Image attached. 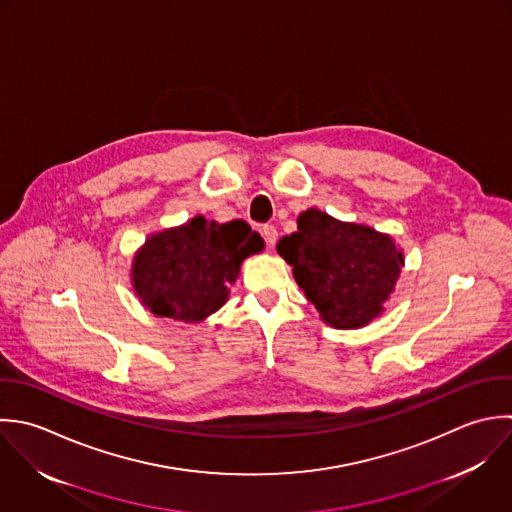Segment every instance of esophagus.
Listing matches in <instances>:
<instances>
[{
    "mask_svg": "<svg viewBox=\"0 0 512 512\" xmlns=\"http://www.w3.org/2000/svg\"><path fill=\"white\" fill-rule=\"evenodd\" d=\"M261 233H263V237H265L267 247H269V249H273V247H275V243H277V229H275L273 225H265V227L261 229Z\"/></svg>",
    "mask_w": 512,
    "mask_h": 512,
    "instance_id": "1",
    "label": "esophagus"
}]
</instances>
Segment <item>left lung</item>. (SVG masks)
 <instances>
[{"label":"left lung","mask_w":512,"mask_h":512,"mask_svg":"<svg viewBox=\"0 0 512 512\" xmlns=\"http://www.w3.org/2000/svg\"><path fill=\"white\" fill-rule=\"evenodd\" d=\"M277 253L321 319L337 329H359L379 317L405 265L391 235L315 207L299 215L297 231L277 243Z\"/></svg>","instance_id":"obj_1"}]
</instances>
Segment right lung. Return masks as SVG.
<instances>
[{"label": "right lung", "instance_id": "add662e5", "mask_svg": "<svg viewBox=\"0 0 512 512\" xmlns=\"http://www.w3.org/2000/svg\"><path fill=\"white\" fill-rule=\"evenodd\" d=\"M263 247L261 235L241 219L219 225L197 215L151 235L135 253V295L157 317L199 323L225 305L243 259Z\"/></svg>", "mask_w": 512, "mask_h": 512}]
</instances>
